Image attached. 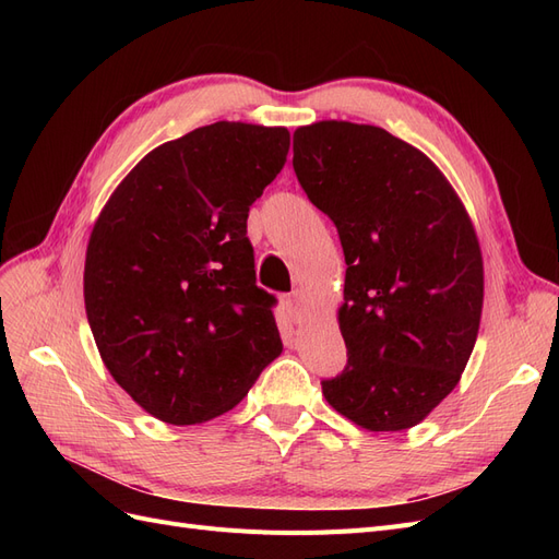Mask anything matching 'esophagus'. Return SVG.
<instances>
[{"instance_id":"esophagus-1","label":"esophagus","mask_w":559,"mask_h":559,"mask_svg":"<svg viewBox=\"0 0 559 559\" xmlns=\"http://www.w3.org/2000/svg\"><path fill=\"white\" fill-rule=\"evenodd\" d=\"M284 308H286V314L292 317V321H300V317H302V296L296 292V294H292V296H286L284 298Z\"/></svg>"}]
</instances>
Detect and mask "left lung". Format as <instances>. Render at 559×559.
I'll list each match as a JSON object with an SVG mask.
<instances>
[{"mask_svg": "<svg viewBox=\"0 0 559 559\" xmlns=\"http://www.w3.org/2000/svg\"><path fill=\"white\" fill-rule=\"evenodd\" d=\"M294 173L341 235L347 366L321 392L368 431L425 419L460 382L483 312V257L443 173L376 126L294 132Z\"/></svg>", "mask_w": 559, "mask_h": 559, "instance_id": "1", "label": "left lung"}]
</instances>
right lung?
<instances>
[{
    "label": "right lung",
    "mask_w": 559,
    "mask_h": 559,
    "mask_svg": "<svg viewBox=\"0 0 559 559\" xmlns=\"http://www.w3.org/2000/svg\"><path fill=\"white\" fill-rule=\"evenodd\" d=\"M286 154V128H198L134 165L95 222L83 270L95 345L167 425L230 411L280 357L277 300L257 286L247 216Z\"/></svg>",
    "instance_id": "add662e5"
}]
</instances>
